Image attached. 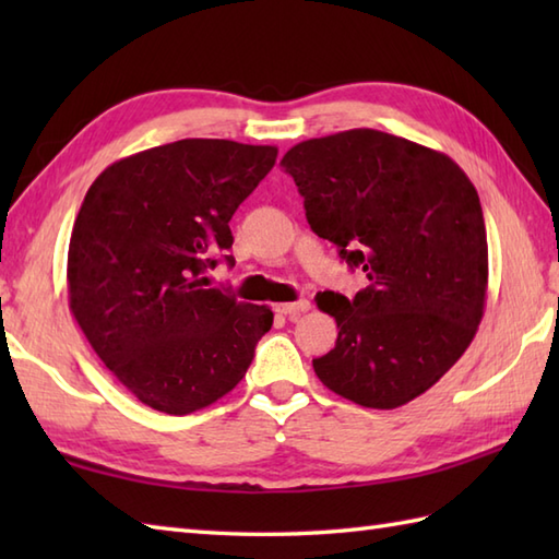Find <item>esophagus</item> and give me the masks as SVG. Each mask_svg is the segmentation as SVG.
Listing matches in <instances>:
<instances>
[{"instance_id":"1","label":"esophagus","mask_w":559,"mask_h":559,"mask_svg":"<svg viewBox=\"0 0 559 559\" xmlns=\"http://www.w3.org/2000/svg\"><path fill=\"white\" fill-rule=\"evenodd\" d=\"M310 310V302L298 300V302H286V305H276V312L288 317V319H298L302 312Z\"/></svg>"}]
</instances>
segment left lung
I'll return each mask as SVG.
<instances>
[{
    "label": "left lung",
    "instance_id": "8db88e82",
    "mask_svg": "<svg viewBox=\"0 0 559 559\" xmlns=\"http://www.w3.org/2000/svg\"><path fill=\"white\" fill-rule=\"evenodd\" d=\"M310 228L367 286L326 290L334 350L312 360L334 394L399 408L439 382L471 346L488 293V235L476 187L449 156L377 129L293 146L281 160Z\"/></svg>",
    "mask_w": 559,
    "mask_h": 559
}]
</instances>
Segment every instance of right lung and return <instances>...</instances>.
<instances>
[{
  "label": "right lung",
  "instance_id": "add662e5",
  "mask_svg": "<svg viewBox=\"0 0 559 559\" xmlns=\"http://www.w3.org/2000/svg\"><path fill=\"white\" fill-rule=\"evenodd\" d=\"M276 156V146L182 139L112 163L86 192L69 240V307L146 406L206 408L252 365L273 312L206 288L204 273L233 247V213Z\"/></svg>",
  "mask_w": 559,
  "mask_h": 559
}]
</instances>
